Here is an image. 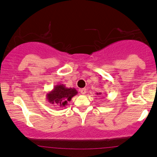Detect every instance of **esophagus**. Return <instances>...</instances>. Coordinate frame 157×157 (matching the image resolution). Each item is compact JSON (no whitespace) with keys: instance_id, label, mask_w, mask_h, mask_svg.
<instances>
[{"instance_id":"34e87169","label":"esophagus","mask_w":157,"mask_h":157,"mask_svg":"<svg viewBox=\"0 0 157 157\" xmlns=\"http://www.w3.org/2000/svg\"><path fill=\"white\" fill-rule=\"evenodd\" d=\"M80 91L82 94H85L86 93V89H81L80 90Z\"/></svg>"}]
</instances>
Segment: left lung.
Wrapping results in <instances>:
<instances>
[{
  "mask_svg": "<svg viewBox=\"0 0 157 157\" xmlns=\"http://www.w3.org/2000/svg\"><path fill=\"white\" fill-rule=\"evenodd\" d=\"M97 95H98V94H101V93H100H100H97Z\"/></svg>",
  "mask_w": 157,
  "mask_h": 157,
  "instance_id": "1",
  "label": "left lung"
}]
</instances>
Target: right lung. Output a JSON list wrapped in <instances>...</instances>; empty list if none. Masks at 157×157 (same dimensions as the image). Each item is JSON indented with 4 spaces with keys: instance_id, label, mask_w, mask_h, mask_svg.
Masks as SVG:
<instances>
[{
    "instance_id": "add662e5",
    "label": "right lung",
    "mask_w": 157,
    "mask_h": 157,
    "mask_svg": "<svg viewBox=\"0 0 157 157\" xmlns=\"http://www.w3.org/2000/svg\"><path fill=\"white\" fill-rule=\"evenodd\" d=\"M77 93L75 88H66L63 84H57L51 91L46 94V100L51 105L57 107H65Z\"/></svg>"
}]
</instances>
